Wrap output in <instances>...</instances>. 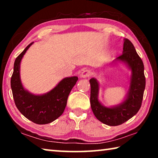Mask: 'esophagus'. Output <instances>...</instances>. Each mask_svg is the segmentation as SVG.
I'll return each mask as SVG.
<instances>
[{"label":"esophagus","mask_w":158,"mask_h":158,"mask_svg":"<svg viewBox=\"0 0 158 158\" xmlns=\"http://www.w3.org/2000/svg\"><path fill=\"white\" fill-rule=\"evenodd\" d=\"M90 76V72L89 69H85V70H83L82 73H81V75L80 77L81 78H86V77H89Z\"/></svg>","instance_id":"1"}]
</instances>
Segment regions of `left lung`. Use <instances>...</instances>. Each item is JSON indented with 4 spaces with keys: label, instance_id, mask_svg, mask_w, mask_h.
<instances>
[{
    "label": "left lung",
    "instance_id": "8db88e82",
    "mask_svg": "<svg viewBox=\"0 0 158 158\" xmlns=\"http://www.w3.org/2000/svg\"><path fill=\"white\" fill-rule=\"evenodd\" d=\"M124 63L131 70L130 83L125 100L119 105L106 107L98 100L100 85L95 78L90 79V106L95 117L109 126H116L133 117L139 110L146 86L144 66L135 48L128 39H124L123 54L114 61Z\"/></svg>",
    "mask_w": 158,
    "mask_h": 158
}]
</instances>
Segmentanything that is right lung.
<instances>
[{
  "instance_id": "right-lung-1",
  "label": "right lung",
  "mask_w": 158,
  "mask_h": 158,
  "mask_svg": "<svg viewBox=\"0 0 158 158\" xmlns=\"http://www.w3.org/2000/svg\"><path fill=\"white\" fill-rule=\"evenodd\" d=\"M33 43L28 44L16 58L11 77V89L16 106L26 118L36 124H48L63 113L68 95L78 77L64 78L52 90L42 95H34L26 90L20 78V63Z\"/></svg>"
}]
</instances>
